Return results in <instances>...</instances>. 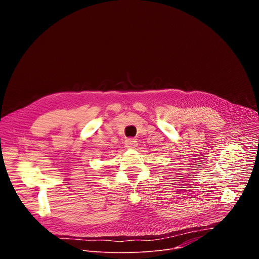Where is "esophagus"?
<instances>
[{
  "label": "esophagus",
  "mask_w": 259,
  "mask_h": 259,
  "mask_svg": "<svg viewBox=\"0 0 259 259\" xmlns=\"http://www.w3.org/2000/svg\"><path fill=\"white\" fill-rule=\"evenodd\" d=\"M136 143H137V141L135 139H133V138H128V139L125 140V145H126V147H129V149L135 147Z\"/></svg>",
  "instance_id": "34e87169"
}]
</instances>
